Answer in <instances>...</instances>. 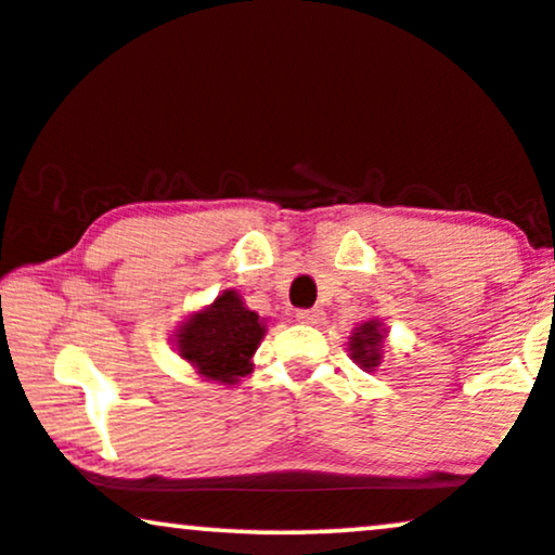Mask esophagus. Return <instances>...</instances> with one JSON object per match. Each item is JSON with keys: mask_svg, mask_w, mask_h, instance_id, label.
I'll list each match as a JSON object with an SVG mask.
<instances>
[{"mask_svg": "<svg viewBox=\"0 0 555 555\" xmlns=\"http://www.w3.org/2000/svg\"><path fill=\"white\" fill-rule=\"evenodd\" d=\"M322 310H318V307H312V310H299L297 312V320L305 322V325H320L322 322Z\"/></svg>", "mask_w": 555, "mask_h": 555, "instance_id": "obj_1", "label": "esophagus"}]
</instances>
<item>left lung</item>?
<instances>
[{"label":"left lung","instance_id":"obj_1","mask_svg":"<svg viewBox=\"0 0 555 555\" xmlns=\"http://www.w3.org/2000/svg\"><path fill=\"white\" fill-rule=\"evenodd\" d=\"M384 340H387V327L382 320L371 318L361 322L348 338V350L353 363H359L363 371H376L378 363L384 359Z\"/></svg>","mask_w":555,"mask_h":555}]
</instances>
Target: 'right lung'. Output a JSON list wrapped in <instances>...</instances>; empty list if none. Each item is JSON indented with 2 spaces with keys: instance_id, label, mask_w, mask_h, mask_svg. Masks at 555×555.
Masks as SVG:
<instances>
[{
  "instance_id": "1",
  "label": "right lung",
  "mask_w": 555,
  "mask_h": 555,
  "mask_svg": "<svg viewBox=\"0 0 555 555\" xmlns=\"http://www.w3.org/2000/svg\"><path fill=\"white\" fill-rule=\"evenodd\" d=\"M266 335V322L248 310L241 294L225 289L212 305L189 314L173 330V348L205 382L233 384L254 371V353Z\"/></svg>"
}]
</instances>
